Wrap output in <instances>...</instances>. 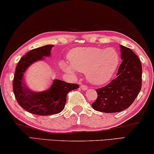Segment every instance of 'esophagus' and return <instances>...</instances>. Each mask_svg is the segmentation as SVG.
<instances>
[{
    "label": "esophagus",
    "mask_w": 154,
    "mask_h": 154,
    "mask_svg": "<svg viewBox=\"0 0 154 154\" xmlns=\"http://www.w3.org/2000/svg\"><path fill=\"white\" fill-rule=\"evenodd\" d=\"M80 88H81L82 90H84V91H86L88 89V87H87L86 86H85V85H82V86H80Z\"/></svg>",
    "instance_id": "obj_1"
}]
</instances>
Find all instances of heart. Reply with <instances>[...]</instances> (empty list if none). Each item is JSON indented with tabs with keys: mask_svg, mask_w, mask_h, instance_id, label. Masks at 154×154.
<instances>
[{
	"mask_svg": "<svg viewBox=\"0 0 154 154\" xmlns=\"http://www.w3.org/2000/svg\"><path fill=\"white\" fill-rule=\"evenodd\" d=\"M69 63L61 61L64 72L75 76L78 71L85 72L87 80L95 85H102L111 79L120 62V56L113 48H78L68 54Z\"/></svg>",
	"mask_w": 154,
	"mask_h": 154,
	"instance_id": "b5f03b06",
	"label": "heart"
}]
</instances>
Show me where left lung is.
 I'll list each match as a JSON object with an SVG mask.
<instances>
[{"label":"left lung","mask_w":154,"mask_h":154,"mask_svg":"<svg viewBox=\"0 0 154 154\" xmlns=\"http://www.w3.org/2000/svg\"><path fill=\"white\" fill-rule=\"evenodd\" d=\"M122 62L117 77L111 82L97 89V98L92 107L103 113H117L129 107L142 88V64L130 48L120 45Z\"/></svg>","instance_id":"obj_1"}]
</instances>
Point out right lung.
<instances>
[{
	"mask_svg": "<svg viewBox=\"0 0 154 154\" xmlns=\"http://www.w3.org/2000/svg\"><path fill=\"white\" fill-rule=\"evenodd\" d=\"M53 46L47 45L30 50L20 59L16 68L13 80L14 93L18 104L30 113L50 116L60 113L65 106L67 94L79 88L78 84L54 79L47 91L34 92L25 83L23 75L27 68L36 61L42 60L43 57H50Z\"/></svg>",
	"mask_w": 154,
	"mask_h": 154,
	"instance_id": "add662e5",
	"label": "right lung"
}]
</instances>
